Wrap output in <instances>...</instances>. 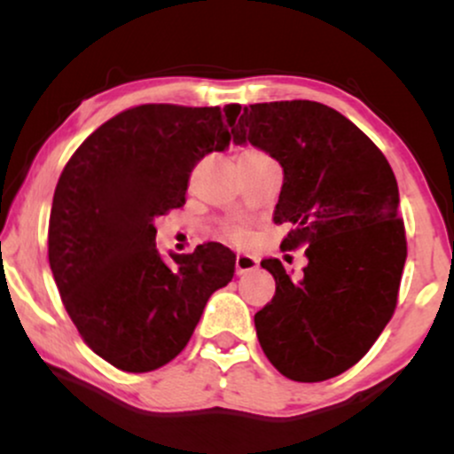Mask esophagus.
I'll return each mask as SVG.
<instances>
[{
  "instance_id": "34e87169",
  "label": "esophagus",
  "mask_w": 454,
  "mask_h": 454,
  "mask_svg": "<svg viewBox=\"0 0 454 454\" xmlns=\"http://www.w3.org/2000/svg\"><path fill=\"white\" fill-rule=\"evenodd\" d=\"M234 267H237V275L249 273L258 267V258L249 256V254H237V260H234Z\"/></svg>"
}]
</instances>
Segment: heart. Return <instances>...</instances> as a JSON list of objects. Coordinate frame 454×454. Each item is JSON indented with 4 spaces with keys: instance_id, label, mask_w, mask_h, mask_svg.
<instances>
[{
    "instance_id": "heart-1",
    "label": "heart",
    "mask_w": 454,
    "mask_h": 454,
    "mask_svg": "<svg viewBox=\"0 0 454 454\" xmlns=\"http://www.w3.org/2000/svg\"><path fill=\"white\" fill-rule=\"evenodd\" d=\"M217 237L231 245H243V243H247L249 231L245 226H241V223L228 222V223H223L220 231H217Z\"/></svg>"
}]
</instances>
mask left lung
<instances>
[{
	"label": "left lung",
	"instance_id": "1",
	"mask_svg": "<svg viewBox=\"0 0 454 454\" xmlns=\"http://www.w3.org/2000/svg\"><path fill=\"white\" fill-rule=\"evenodd\" d=\"M234 143L264 149L284 168L275 222L281 249L305 247L303 273L262 260L275 294L254 316L281 376L322 382L356 364L395 314L408 241L388 160L335 108L290 100L228 104Z\"/></svg>",
	"mask_w": 454,
	"mask_h": 454
}]
</instances>
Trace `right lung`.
<instances>
[{
    "instance_id": "obj_1",
    "label": "right lung",
    "mask_w": 454,
    "mask_h": 454,
    "mask_svg": "<svg viewBox=\"0 0 454 454\" xmlns=\"http://www.w3.org/2000/svg\"><path fill=\"white\" fill-rule=\"evenodd\" d=\"M228 145L220 106L140 104L82 140L57 181L55 284L82 341L121 372L173 361L209 296L232 279L237 256L222 243L161 258L153 223L185 205L194 166Z\"/></svg>"
}]
</instances>
